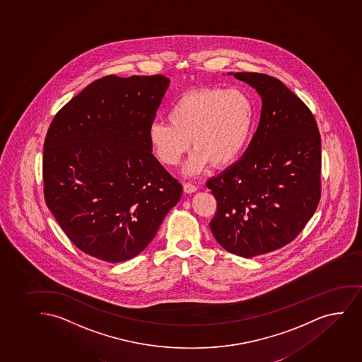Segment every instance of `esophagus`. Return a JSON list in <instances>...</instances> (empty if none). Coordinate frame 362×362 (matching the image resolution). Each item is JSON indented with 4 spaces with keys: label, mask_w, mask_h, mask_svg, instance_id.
<instances>
[{
    "label": "esophagus",
    "mask_w": 362,
    "mask_h": 362,
    "mask_svg": "<svg viewBox=\"0 0 362 362\" xmlns=\"http://www.w3.org/2000/svg\"><path fill=\"white\" fill-rule=\"evenodd\" d=\"M183 191L186 193H194L197 191V187L191 182L183 183Z\"/></svg>",
    "instance_id": "1"
}]
</instances>
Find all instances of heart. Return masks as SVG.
<instances>
[{"label":"heart","mask_w":362,"mask_h":362,"mask_svg":"<svg viewBox=\"0 0 362 362\" xmlns=\"http://www.w3.org/2000/svg\"><path fill=\"white\" fill-rule=\"evenodd\" d=\"M252 100L240 89L199 88L185 93L168 112V121L148 127V141L159 160L177 165L189 146L196 148L185 174L203 170L209 162L230 165L245 148L252 132Z\"/></svg>","instance_id":"heart-1"}]
</instances>
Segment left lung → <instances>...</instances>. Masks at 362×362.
Returning a JSON list of instances; mask_svg holds the SVG:
<instances>
[{"mask_svg": "<svg viewBox=\"0 0 362 362\" xmlns=\"http://www.w3.org/2000/svg\"><path fill=\"white\" fill-rule=\"evenodd\" d=\"M262 99L257 130L238 162L206 181L217 200L210 222L223 249L241 257L291 243L320 200L321 139L303 101L263 74L228 72Z\"/></svg>", "mask_w": 362, "mask_h": 362, "instance_id": "left-lung-1", "label": "left lung"}]
</instances>
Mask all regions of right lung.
Here are the masks:
<instances>
[{
	"mask_svg": "<svg viewBox=\"0 0 362 362\" xmlns=\"http://www.w3.org/2000/svg\"><path fill=\"white\" fill-rule=\"evenodd\" d=\"M170 79L111 75L54 117L43 147L47 206L84 254L135 257L179 203L182 185L152 154L148 127Z\"/></svg>",
	"mask_w": 362,
	"mask_h": 362,
	"instance_id": "add662e5",
	"label": "right lung"
}]
</instances>
